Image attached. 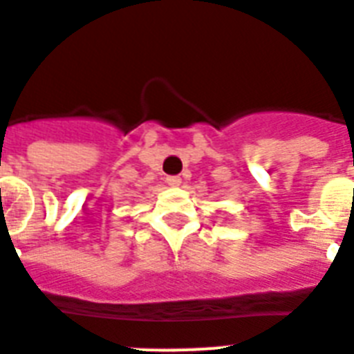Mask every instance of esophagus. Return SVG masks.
<instances>
[{
	"instance_id": "34e87169",
	"label": "esophagus",
	"mask_w": 354,
	"mask_h": 354,
	"mask_svg": "<svg viewBox=\"0 0 354 354\" xmlns=\"http://www.w3.org/2000/svg\"><path fill=\"white\" fill-rule=\"evenodd\" d=\"M183 179H180L179 175H168L167 177V184L168 186H180Z\"/></svg>"
}]
</instances>
